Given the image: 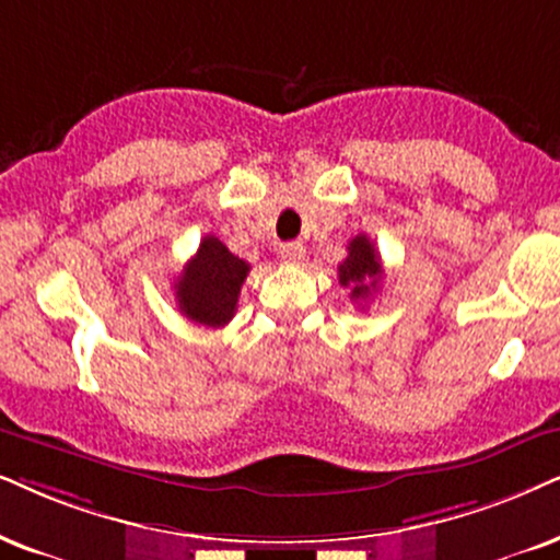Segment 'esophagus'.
<instances>
[{"label": "esophagus", "instance_id": "34e87169", "mask_svg": "<svg viewBox=\"0 0 560 560\" xmlns=\"http://www.w3.org/2000/svg\"><path fill=\"white\" fill-rule=\"evenodd\" d=\"M281 258H284L287 264H302L304 245L302 243H284L281 245Z\"/></svg>", "mask_w": 560, "mask_h": 560}]
</instances>
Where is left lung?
I'll return each instance as SVG.
<instances>
[{"label": "left lung", "instance_id": "obj_1", "mask_svg": "<svg viewBox=\"0 0 560 560\" xmlns=\"http://www.w3.org/2000/svg\"><path fill=\"white\" fill-rule=\"evenodd\" d=\"M382 279V264L374 243L366 235H357L349 243V256L338 266V281L351 289L353 302H366L377 292Z\"/></svg>", "mask_w": 560, "mask_h": 560}]
</instances>
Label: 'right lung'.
I'll list each match as a JSON object with an SVG mask.
<instances>
[{"instance_id":"right-lung-1","label":"right lung","mask_w":560,"mask_h":560,"mask_svg":"<svg viewBox=\"0 0 560 560\" xmlns=\"http://www.w3.org/2000/svg\"><path fill=\"white\" fill-rule=\"evenodd\" d=\"M247 271L250 264L230 253L219 237L207 235L175 281L180 313L207 328H224L235 317Z\"/></svg>"}]
</instances>
